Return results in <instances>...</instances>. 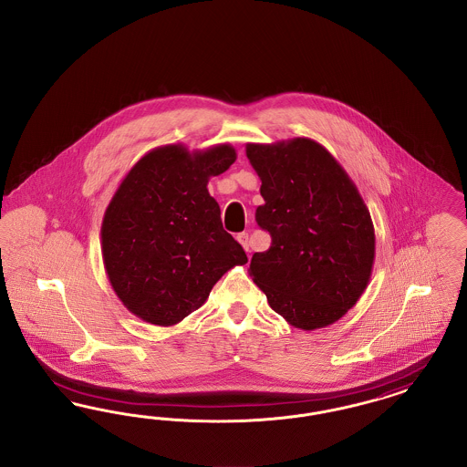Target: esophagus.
Masks as SVG:
<instances>
[{
	"mask_svg": "<svg viewBox=\"0 0 467 467\" xmlns=\"http://www.w3.org/2000/svg\"><path fill=\"white\" fill-rule=\"evenodd\" d=\"M236 240L242 244V246L244 248V252H250V242H248V233H240L238 236H236Z\"/></svg>",
	"mask_w": 467,
	"mask_h": 467,
	"instance_id": "obj_1",
	"label": "esophagus"
}]
</instances>
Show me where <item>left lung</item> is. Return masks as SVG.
Masks as SVG:
<instances>
[{
	"mask_svg": "<svg viewBox=\"0 0 467 467\" xmlns=\"http://www.w3.org/2000/svg\"><path fill=\"white\" fill-rule=\"evenodd\" d=\"M265 204L255 221L271 234L250 276L290 326L313 331L356 306L375 263V227L356 183L310 138L246 143Z\"/></svg>",
	"mask_w": 467,
	"mask_h": 467,
	"instance_id": "1",
	"label": "left lung"
}]
</instances>
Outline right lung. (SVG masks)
<instances>
[{
    "mask_svg": "<svg viewBox=\"0 0 467 467\" xmlns=\"http://www.w3.org/2000/svg\"><path fill=\"white\" fill-rule=\"evenodd\" d=\"M229 143L189 150L173 143L141 157L115 191L101 223V254L122 305L154 326L198 310L246 254L223 231L208 180L229 170Z\"/></svg>",
    "mask_w": 467,
    "mask_h": 467,
    "instance_id": "right-lung-1",
    "label": "right lung"
}]
</instances>
